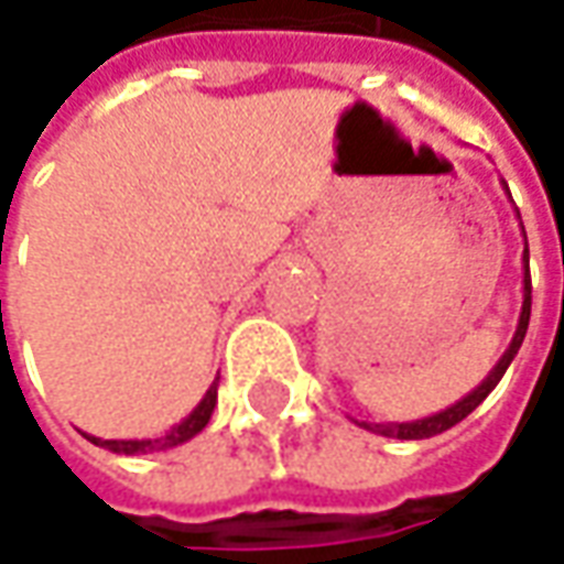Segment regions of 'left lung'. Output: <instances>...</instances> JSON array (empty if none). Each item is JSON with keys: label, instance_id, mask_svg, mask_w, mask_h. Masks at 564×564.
<instances>
[{"label": "left lung", "instance_id": "left-lung-1", "mask_svg": "<svg viewBox=\"0 0 564 564\" xmlns=\"http://www.w3.org/2000/svg\"><path fill=\"white\" fill-rule=\"evenodd\" d=\"M499 184H502V189H506V196L512 199L509 184H506V181H499ZM514 218H518V224H521L518 208H514ZM521 237H524V252H521V264H524V278H521V296H524V300H521V315H518V327H514L509 349L499 356V361L490 368V375L480 380L471 393H465L458 402L446 405L443 412H434V415H427V417H415V421H387V424H383V421H380V424H375V421H356L359 427L371 431V434H380V437H397V440L437 437V434H443V431L456 427L462 417L471 415L477 405L494 393V387L502 380L506 368H509L514 356H518V349H521V343H524V334H528V321H531V268H528V262H531V252H528V234H524V224H521Z\"/></svg>", "mask_w": 564, "mask_h": 564}]
</instances>
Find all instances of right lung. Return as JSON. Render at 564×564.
Here are the masks:
<instances>
[{
  "label": "right lung",
  "mask_w": 564,
  "mask_h": 564,
  "mask_svg": "<svg viewBox=\"0 0 564 564\" xmlns=\"http://www.w3.org/2000/svg\"><path fill=\"white\" fill-rule=\"evenodd\" d=\"M215 405H218V378L212 380V387L205 390V397L199 399V405L189 412V415L181 421V424H174L167 434L162 437H147V440H102V437H89V443H96V446H102V449H111V453H118V456H147V453H162V449H174V446H181L186 440H193L199 431H203L205 424L212 421V412H215Z\"/></svg>",
  "instance_id": "right-lung-1"
}]
</instances>
